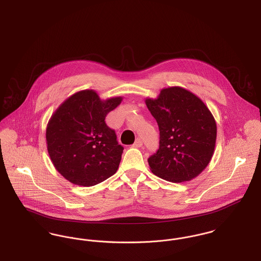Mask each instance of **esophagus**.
Segmentation results:
<instances>
[{"label":"esophagus","mask_w":261,"mask_h":261,"mask_svg":"<svg viewBox=\"0 0 261 261\" xmlns=\"http://www.w3.org/2000/svg\"><path fill=\"white\" fill-rule=\"evenodd\" d=\"M142 145H143L142 140L140 138H137L136 139V141H135V143L133 144V147H135V148H140V147H142Z\"/></svg>","instance_id":"obj_1"}]
</instances>
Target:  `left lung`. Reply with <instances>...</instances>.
Segmentation results:
<instances>
[{"label": "left lung", "instance_id": "left-lung-1", "mask_svg": "<svg viewBox=\"0 0 261 261\" xmlns=\"http://www.w3.org/2000/svg\"><path fill=\"white\" fill-rule=\"evenodd\" d=\"M145 102L160 129V148L148 159L152 172L174 184L198 176L216 145L217 125L209 108L181 87L163 89Z\"/></svg>", "mask_w": 261, "mask_h": 261}]
</instances>
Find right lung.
<instances>
[{
	"mask_svg": "<svg viewBox=\"0 0 261 261\" xmlns=\"http://www.w3.org/2000/svg\"><path fill=\"white\" fill-rule=\"evenodd\" d=\"M122 99L102 100L93 90H84L52 114L47 124V151L55 169L70 182L89 187L117 171L123 147L105 120Z\"/></svg>",
	"mask_w": 261,
	"mask_h": 261,
	"instance_id": "1",
	"label": "right lung"
}]
</instances>
